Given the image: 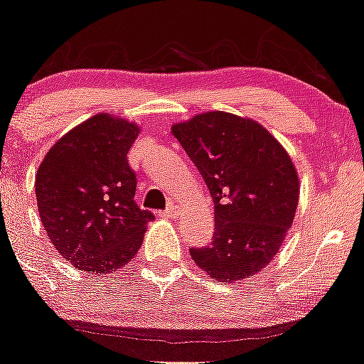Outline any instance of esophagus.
Here are the masks:
<instances>
[{
  "label": "esophagus",
  "mask_w": 364,
  "mask_h": 364,
  "mask_svg": "<svg viewBox=\"0 0 364 364\" xmlns=\"http://www.w3.org/2000/svg\"><path fill=\"white\" fill-rule=\"evenodd\" d=\"M159 215L161 218H176V216H178V211H176V208H168L165 209V211H160Z\"/></svg>",
  "instance_id": "esophagus-1"
}]
</instances>
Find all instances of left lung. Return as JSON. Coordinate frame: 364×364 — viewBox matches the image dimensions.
Here are the masks:
<instances>
[{
  "label": "left lung",
  "instance_id": "obj_1",
  "mask_svg": "<svg viewBox=\"0 0 364 364\" xmlns=\"http://www.w3.org/2000/svg\"><path fill=\"white\" fill-rule=\"evenodd\" d=\"M215 203V236L192 260L216 282H237L277 257L294 222L299 176L284 146L252 117L223 111L174 123Z\"/></svg>",
  "mask_w": 364,
  "mask_h": 364
}]
</instances>
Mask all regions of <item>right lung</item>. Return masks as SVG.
<instances>
[{
    "label": "right lung",
    "mask_w": 364,
    "mask_h": 364,
    "mask_svg": "<svg viewBox=\"0 0 364 364\" xmlns=\"http://www.w3.org/2000/svg\"><path fill=\"white\" fill-rule=\"evenodd\" d=\"M142 128L100 112L67 132L35 176L38 215L58 253L80 271L109 274L130 262L153 213L135 204L127 155Z\"/></svg>",
    "instance_id": "1"
}]
</instances>
